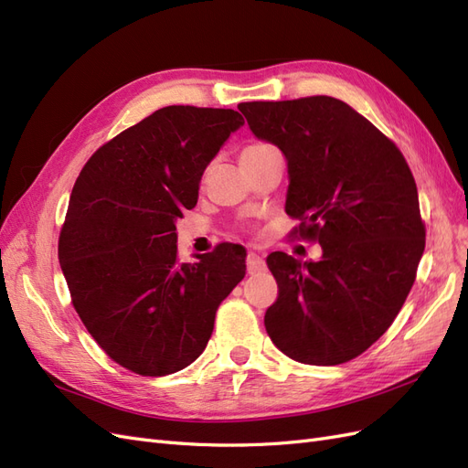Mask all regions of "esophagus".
Wrapping results in <instances>:
<instances>
[{"mask_svg":"<svg viewBox=\"0 0 468 468\" xmlns=\"http://www.w3.org/2000/svg\"><path fill=\"white\" fill-rule=\"evenodd\" d=\"M246 265H248V273H250V275L261 273V271H265V269H267L265 260L260 256V253H256V251H250V253H248Z\"/></svg>","mask_w":468,"mask_h":468,"instance_id":"esophagus-1","label":"esophagus"}]
</instances>
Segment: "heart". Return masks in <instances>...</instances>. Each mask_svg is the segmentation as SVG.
Instances as JSON below:
<instances>
[{
  "mask_svg": "<svg viewBox=\"0 0 468 468\" xmlns=\"http://www.w3.org/2000/svg\"><path fill=\"white\" fill-rule=\"evenodd\" d=\"M263 148H267V144H250L244 152H242V155H250V154H258V152H261Z\"/></svg>",
  "mask_w": 468,
  "mask_h": 468,
  "instance_id": "obj_1",
  "label": "heart"
}]
</instances>
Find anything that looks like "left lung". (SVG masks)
Returning a JSON list of instances; mask_svg holds the SVG:
<instances>
[{"instance_id": "obj_1", "label": "left lung", "mask_w": 468, "mask_h": 468, "mask_svg": "<svg viewBox=\"0 0 468 468\" xmlns=\"http://www.w3.org/2000/svg\"><path fill=\"white\" fill-rule=\"evenodd\" d=\"M250 131L287 160V215L318 238V261L273 251L271 342L306 365H339L388 330L426 248L418 189L400 150L335 97L239 103Z\"/></svg>"}]
</instances>
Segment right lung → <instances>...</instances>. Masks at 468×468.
<instances>
[{"label":"right lung","instance_id":"1","mask_svg":"<svg viewBox=\"0 0 468 468\" xmlns=\"http://www.w3.org/2000/svg\"><path fill=\"white\" fill-rule=\"evenodd\" d=\"M242 124L234 109L169 105L103 144L76 179L58 242L62 273L91 337L133 373L191 365L218 304L246 275L242 246L179 263L176 234L207 165Z\"/></svg>","mask_w":468,"mask_h":468}]
</instances>
